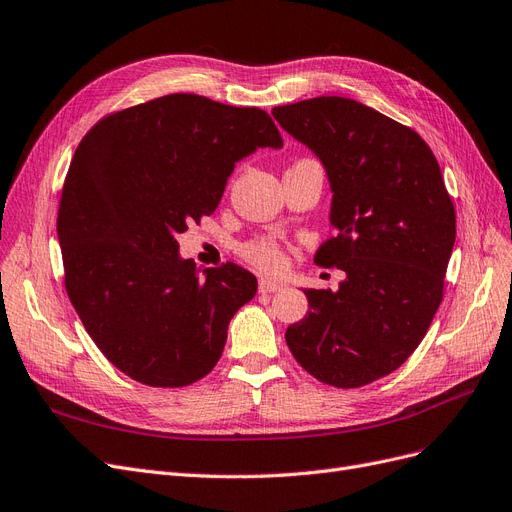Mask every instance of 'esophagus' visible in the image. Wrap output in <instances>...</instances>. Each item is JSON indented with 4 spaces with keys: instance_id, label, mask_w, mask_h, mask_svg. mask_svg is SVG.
<instances>
[{
    "instance_id": "1",
    "label": "esophagus",
    "mask_w": 512,
    "mask_h": 512,
    "mask_svg": "<svg viewBox=\"0 0 512 512\" xmlns=\"http://www.w3.org/2000/svg\"><path fill=\"white\" fill-rule=\"evenodd\" d=\"M285 289V285L282 282H276V280H270V278H261L259 280V291L261 293H278Z\"/></svg>"
}]
</instances>
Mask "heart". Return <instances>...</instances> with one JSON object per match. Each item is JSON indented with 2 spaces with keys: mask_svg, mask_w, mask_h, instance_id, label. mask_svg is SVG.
<instances>
[{
  "mask_svg": "<svg viewBox=\"0 0 512 512\" xmlns=\"http://www.w3.org/2000/svg\"><path fill=\"white\" fill-rule=\"evenodd\" d=\"M299 162H312V160H299ZM242 255L246 261H251L253 266L266 272H280L287 266V257H285V251H282V246L268 236L246 242L242 246Z\"/></svg>",
  "mask_w": 512,
  "mask_h": 512,
  "instance_id": "b5f03b06",
  "label": "heart"
}]
</instances>
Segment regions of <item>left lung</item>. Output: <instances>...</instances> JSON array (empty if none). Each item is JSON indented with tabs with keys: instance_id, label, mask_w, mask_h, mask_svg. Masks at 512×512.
I'll list each match as a JSON object with an SVG mask.
<instances>
[{
	"instance_id": "8db88e82",
	"label": "left lung",
	"mask_w": 512,
	"mask_h": 512,
	"mask_svg": "<svg viewBox=\"0 0 512 512\" xmlns=\"http://www.w3.org/2000/svg\"><path fill=\"white\" fill-rule=\"evenodd\" d=\"M325 164L337 234L316 251L346 274L337 291L304 289L308 314L285 333L318 382L361 388L420 346L456 242V208L428 143L384 113L344 97L272 109Z\"/></svg>"
}]
</instances>
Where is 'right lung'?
<instances>
[{
	"instance_id": "add662e5",
	"label": "right lung",
	"mask_w": 512,
	"mask_h": 512,
	"mask_svg": "<svg viewBox=\"0 0 512 512\" xmlns=\"http://www.w3.org/2000/svg\"><path fill=\"white\" fill-rule=\"evenodd\" d=\"M257 147H282L266 111L177 92L109 113L75 149L56 217L65 289L92 342L135 382L202 380L255 297L249 270L200 272L177 234L215 213Z\"/></svg>"
}]
</instances>
